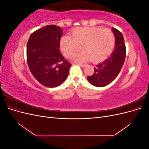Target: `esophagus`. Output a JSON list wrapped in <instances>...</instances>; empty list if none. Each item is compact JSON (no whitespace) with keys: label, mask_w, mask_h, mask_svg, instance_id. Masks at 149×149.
I'll return each instance as SVG.
<instances>
[{"label":"esophagus","mask_w":149,"mask_h":149,"mask_svg":"<svg viewBox=\"0 0 149 149\" xmlns=\"http://www.w3.org/2000/svg\"><path fill=\"white\" fill-rule=\"evenodd\" d=\"M78 65L80 66H81V67H85L86 66V65H84V64H81V63H78Z\"/></svg>","instance_id":"esophagus-1"}]
</instances>
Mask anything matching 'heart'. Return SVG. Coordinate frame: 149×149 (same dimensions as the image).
<instances>
[{"label": "heart", "mask_w": 149, "mask_h": 149, "mask_svg": "<svg viewBox=\"0 0 149 149\" xmlns=\"http://www.w3.org/2000/svg\"><path fill=\"white\" fill-rule=\"evenodd\" d=\"M115 37L109 29L86 27L75 30L72 37L64 36L60 40V48L64 55L71 58L81 48L84 51L76 56L77 61H101L109 56L114 48Z\"/></svg>", "instance_id": "b5f03b06"}]
</instances>
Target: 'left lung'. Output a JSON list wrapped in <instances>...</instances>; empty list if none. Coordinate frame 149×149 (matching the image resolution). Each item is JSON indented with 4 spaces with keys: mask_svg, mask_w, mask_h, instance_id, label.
Instances as JSON below:
<instances>
[{
    "mask_svg": "<svg viewBox=\"0 0 149 149\" xmlns=\"http://www.w3.org/2000/svg\"><path fill=\"white\" fill-rule=\"evenodd\" d=\"M115 36V48L111 55L94 68V74L88 76V81L96 87H104L118 76L125 58V45L123 35L115 28L112 29Z\"/></svg>",
    "mask_w": 149,
    "mask_h": 149,
    "instance_id": "8db88e82",
    "label": "left lung"
}]
</instances>
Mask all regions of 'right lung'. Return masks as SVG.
Here are the masks:
<instances>
[{
  "instance_id": "obj_1",
  "label": "right lung",
  "mask_w": 149,
  "mask_h": 149,
  "mask_svg": "<svg viewBox=\"0 0 149 149\" xmlns=\"http://www.w3.org/2000/svg\"><path fill=\"white\" fill-rule=\"evenodd\" d=\"M63 30L49 25L31 34L26 45V58L34 78L45 86L56 87L63 83L71 65L60 51Z\"/></svg>"
}]
</instances>
